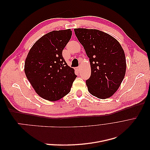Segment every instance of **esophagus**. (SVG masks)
<instances>
[{
	"instance_id": "obj_1",
	"label": "esophagus",
	"mask_w": 150,
	"mask_h": 150,
	"mask_svg": "<svg viewBox=\"0 0 150 150\" xmlns=\"http://www.w3.org/2000/svg\"><path fill=\"white\" fill-rule=\"evenodd\" d=\"M81 67H78V68H77V70H78V71H79L81 70Z\"/></svg>"
}]
</instances>
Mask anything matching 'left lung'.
<instances>
[{"label": "left lung", "instance_id": "8db88e82", "mask_svg": "<svg viewBox=\"0 0 150 150\" xmlns=\"http://www.w3.org/2000/svg\"><path fill=\"white\" fill-rule=\"evenodd\" d=\"M74 33L89 58L91 74L86 81L88 91L99 99L112 96L126 74L123 49L115 38L101 30L78 28Z\"/></svg>", "mask_w": 150, "mask_h": 150}]
</instances>
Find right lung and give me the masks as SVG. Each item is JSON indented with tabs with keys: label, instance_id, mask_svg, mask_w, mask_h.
<instances>
[{
	"label": "right lung",
	"instance_id": "1",
	"mask_svg": "<svg viewBox=\"0 0 150 150\" xmlns=\"http://www.w3.org/2000/svg\"><path fill=\"white\" fill-rule=\"evenodd\" d=\"M71 35V29L50 32L34 43L25 59L27 78L35 93L46 100L65 96L77 77L62 55Z\"/></svg>",
	"mask_w": 150,
	"mask_h": 150
}]
</instances>
